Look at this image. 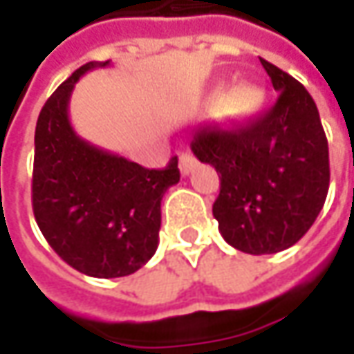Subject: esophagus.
<instances>
[{"mask_svg": "<svg viewBox=\"0 0 354 354\" xmlns=\"http://www.w3.org/2000/svg\"><path fill=\"white\" fill-rule=\"evenodd\" d=\"M197 167V159L193 153H181L179 157V171H181V175L187 177V175H191L193 169Z\"/></svg>", "mask_w": 354, "mask_h": 354, "instance_id": "obj_1", "label": "esophagus"}]
</instances>
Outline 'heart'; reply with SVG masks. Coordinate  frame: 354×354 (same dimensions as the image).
<instances>
[{
	"mask_svg": "<svg viewBox=\"0 0 354 354\" xmlns=\"http://www.w3.org/2000/svg\"><path fill=\"white\" fill-rule=\"evenodd\" d=\"M211 102L221 106L223 114L230 120H246L258 112L262 104V90L248 82L236 84L230 90L221 84L211 92Z\"/></svg>",
	"mask_w": 354,
	"mask_h": 354,
	"instance_id": "obj_1",
	"label": "heart"
}]
</instances>
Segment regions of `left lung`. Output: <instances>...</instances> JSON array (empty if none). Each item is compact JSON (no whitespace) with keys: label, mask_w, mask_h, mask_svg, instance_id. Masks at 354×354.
<instances>
[{"label":"left lung","mask_w":354,"mask_h":354,"mask_svg":"<svg viewBox=\"0 0 354 354\" xmlns=\"http://www.w3.org/2000/svg\"><path fill=\"white\" fill-rule=\"evenodd\" d=\"M278 92L264 116L240 128H203L191 149L221 177L212 205L218 230L246 254L293 246L315 223L329 191V147L311 94L260 59Z\"/></svg>","instance_id":"1"}]
</instances>
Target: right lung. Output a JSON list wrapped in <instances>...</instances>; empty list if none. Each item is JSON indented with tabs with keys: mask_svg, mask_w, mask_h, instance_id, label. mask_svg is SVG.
<instances>
[{
	"mask_svg": "<svg viewBox=\"0 0 354 354\" xmlns=\"http://www.w3.org/2000/svg\"><path fill=\"white\" fill-rule=\"evenodd\" d=\"M106 62H86L48 98L35 128L33 212L50 248L92 278H122L156 254L161 198L179 183L177 157L145 169L82 140L68 118L75 84Z\"/></svg>",
	"mask_w": 354,
	"mask_h": 354,
	"instance_id": "add662e5",
	"label": "right lung"
}]
</instances>
